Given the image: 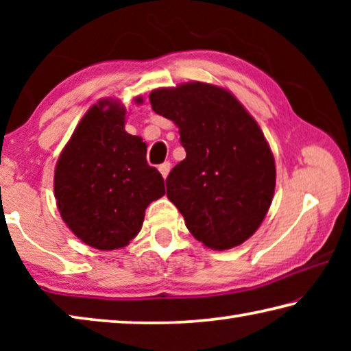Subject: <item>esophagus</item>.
Instances as JSON below:
<instances>
[{"mask_svg": "<svg viewBox=\"0 0 351 351\" xmlns=\"http://www.w3.org/2000/svg\"><path fill=\"white\" fill-rule=\"evenodd\" d=\"M170 169H171V164H170V162H164V164L159 165V171H161V175H162L164 178L169 176Z\"/></svg>", "mask_w": 351, "mask_h": 351, "instance_id": "1", "label": "esophagus"}]
</instances>
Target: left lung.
Listing matches in <instances>:
<instances>
[{
	"label": "left lung",
	"instance_id": "obj_1",
	"mask_svg": "<svg viewBox=\"0 0 351 351\" xmlns=\"http://www.w3.org/2000/svg\"><path fill=\"white\" fill-rule=\"evenodd\" d=\"M173 121L186 159L165 180L167 197L195 239L224 251L263 221L276 189V162L257 122L224 88L190 82L150 94Z\"/></svg>",
	"mask_w": 351,
	"mask_h": 351
}]
</instances>
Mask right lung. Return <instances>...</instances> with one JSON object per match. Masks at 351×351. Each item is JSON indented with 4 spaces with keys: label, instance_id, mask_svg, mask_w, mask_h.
<instances>
[{
    "label": "right lung",
    "instance_id": "right-lung-1",
    "mask_svg": "<svg viewBox=\"0 0 351 351\" xmlns=\"http://www.w3.org/2000/svg\"><path fill=\"white\" fill-rule=\"evenodd\" d=\"M145 154V142L125 132L122 105L100 100L82 117L57 161L54 193L63 221L88 246H127L148 204L165 193Z\"/></svg>",
    "mask_w": 351,
    "mask_h": 351
}]
</instances>
